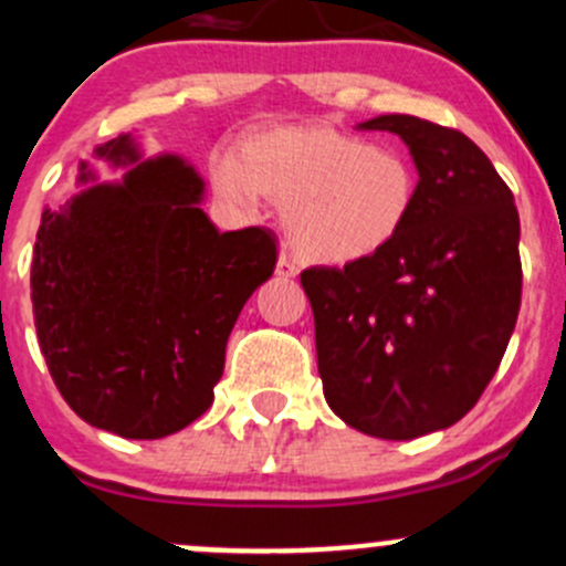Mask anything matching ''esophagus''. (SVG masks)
<instances>
[{
	"mask_svg": "<svg viewBox=\"0 0 566 566\" xmlns=\"http://www.w3.org/2000/svg\"><path fill=\"white\" fill-rule=\"evenodd\" d=\"M275 272H277V275H281V277H296V272H300V270H296L294 259H291L289 253H281V255H277Z\"/></svg>",
	"mask_w": 566,
	"mask_h": 566,
	"instance_id": "1",
	"label": "esophagus"
}]
</instances>
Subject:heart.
<instances>
[{"instance_id": "heart-1", "label": "heart", "mask_w": 566, "mask_h": 566, "mask_svg": "<svg viewBox=\"0 0 566 566\" xmlns=\"http://www.w3.org/2000/svg\"><path fill=\"white\" fill-rule=\"evenodd\" d=\"M211 184L233 206L281 203L289 242L318 264L377 259L405 233L418 178L401 150L333 126H277L217 150Z\"/></svg>"}]
</instances>
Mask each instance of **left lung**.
<instances>
[{
  "label": "left lung",
  "instance_id": "left-lung-1",
  "mask_svg": "<svg viewBox=\"0 0 566 566\" xmlns=\"http://www.w3.org/2000/svg\"><path fill=\"white\" fill-rule=\"evenodd\" d=\"M418 170L405 233L377 259L300 275L316 322L318 377L352 429L412 440L449 429L497 371L520 311V217L512 189L457 128L379 115Z\"/></svg>",
  "mask_w": 566,
  "mask_h": 566
}]
</instances>
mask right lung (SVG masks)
<instances>
[{
	"mask_svg": "<svg viewBox=\"0 0 566 566\" xmlns=\"http://www.w3.org/2000/svg\"><path fill=\"white\" fill-rule=\"evenodd\" d=\"M120 167L43 209L32 253V313L54 385L95 429L159 440L214 401L226 344L275 272V233H220L200 209L206 184L178 154L145 159L132 134L93 150Z\"/></svg>",
	"mask_w": 566,
	"mask_h": 566,
	"instance_id": "obj_1",
	"label": "right lung"
}]
</instances>
